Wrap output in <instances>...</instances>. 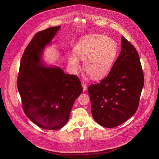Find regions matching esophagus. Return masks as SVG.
Wrapping results in <instances>:
<instances>
[{"label":"esophagus","mask_w":159,"mask_h":159,"mask_svg":"<svg viewBox=\"0 0 159 159\" xmlns=\"http://www.w3.org/2000/svg\"><path fill=\"white\" fill-rule=\"evenodd\" d=\"M82 87H83V90H84V91H85V90H87V85H86L85 83L82 82Z\"/></svg>","instance_id":"obj_1"}]
</instances>
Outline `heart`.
<instances>
[{"label":"heart","mask_w":159,"mask_h":159,"mask_svg":"<svg viewBox=\"0 0 159 159\" xmlns=\"http://www.w3.org/2000/svg\"><path fill=\"white\" fill-rule=\"evenodd\" d=\"M117 54V44L103 34H93L83 37L76 45L74 55L69 58L71 69L80 68L77 58L84 61V69L93 79L104 77L111 70Z\"/></svg>","instance_id":"b5f03b06"}]
</instances>
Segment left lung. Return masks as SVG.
Masks as SVG:
<instances>
[{"label": "left lung", "mask_w": 159, "mask_h": 159, "mask_svg": "<svg viewBox=\"0 0 159 159\" xmlns=\"http://www.w3.org/2000/svg\"><path fill=\"white\" fill-rule=\"evenodd\" d=\"M143 85L139 53L123 36L121 53L107 76L88 87L94 120L106 128H114L127 121L139 107Z\"/></svg>", "instance_id": "left-lung-1"}]
</instances>
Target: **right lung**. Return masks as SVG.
I'll list each match as a JSON object with an SVG mask.
<instances>
[{"label":"right lung","mask_w":159,"mask_h":159,"mask_svg":"<svg viewBox=\"0 0 159 159\" xmlns=\"http://www.w3.org/2000/svg\"><path fill=\"white\" fill-rule=\"evenodd\" d=\"M60 26L38 32L22 56L17 85L25 115L39 127L57 130L69 118L75 99L82 93L79 77L59 67L41 64V57Z\"/></svg>","instance_id":"right-lung-1"}]
</instances>
